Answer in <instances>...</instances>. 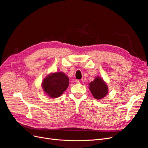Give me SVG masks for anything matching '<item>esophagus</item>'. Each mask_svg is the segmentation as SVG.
Listing matches in <instances>:
<instances>
[{"instance_id":"1","label":"esophagus","mask_w":148,"mask_h":148,"mask_svg":"<svg viewBox=\"0 0 148 148\" xmlns=\"http://www.w3.org/2000/svg\"><path fill=\"white\" fill-rule=\"evenodd\" d=\"M77 83L79 84H83L84 83V81L83 79H78L77 80Z\"/></svg>"}]
</instances>
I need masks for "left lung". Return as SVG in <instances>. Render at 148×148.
Wrapping results in <instances>:
<instances>
[{"label":"left lung","mask_w":148,"mask_h":148,"mask_svg":"<svg viewBox=\"0 0 148 148\" xmlns=\"http://www.w3.org/2000/svg\"><path fill=\"white\" fill-rule=\"evenodd\" d=\"M89 88L94 98L97 100L105 97L108 91L106 84L99 77H96L93 81L89 83Z\"/></svg>","instance_id":"1"}]
</instances>
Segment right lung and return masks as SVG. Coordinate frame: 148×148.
<instances>
[{
	"label": "right lung",
	"mask_w": 148,
	"mask_h": 148,
	"mask_svg": "<svg viewBox=\"0 0 148 148\" xmlns=\"http://www.w3.org/2000/svg\"><path fill=\"white\" fill-rule=\"evenodd\" d=\"M69 85V78L63 72H56L45 78L42 88L50 97L57 98L63 94Z\"/></svg>",
	"instance_id": "1"
}]
</instances>
